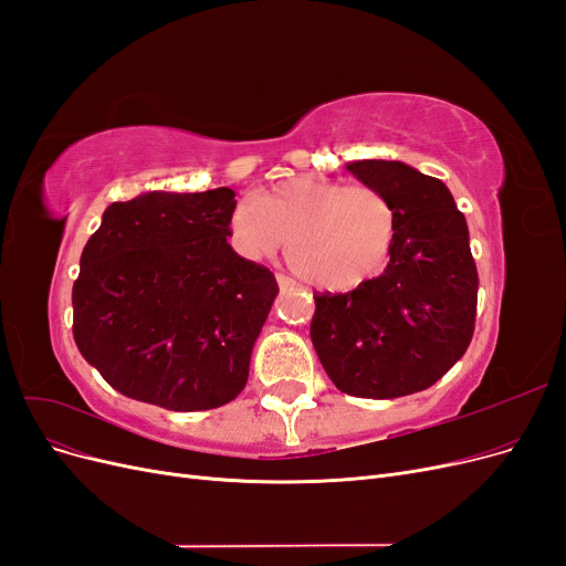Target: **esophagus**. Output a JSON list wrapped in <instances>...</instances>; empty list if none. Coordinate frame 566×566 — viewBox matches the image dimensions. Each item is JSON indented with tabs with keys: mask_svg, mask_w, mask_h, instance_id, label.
I'll use <instances>...</instances> for the list:
<instances>
[{
	"mask_svg": "<svg viewBox=\"0 0 566 566\" xmlns=\"http://www.w3.org/2000/svg\"><path fill=\"white\" fill-rule=\"evenodd\" d=\"M276 283H279V287H281V290H287L290 285H293V281H290L287 276H281V273L276 276Z\"/></svg>",
	"mask_w": 566,
	"mask_h": 566,
	"instance_id": "esophagus-1",
	"label": "esophagus"
}]
</instances>
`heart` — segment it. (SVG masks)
<instances>
[{
    "mask_svg": "<svg viewBox=\"0 0 566 566\" xmlns=\"http://www.w3.org/2000/svg\"><path fill=\"white\" fill-rule=\"evenodd\" d=\"M229 235L250 262L271 260L287 243V266L302 283L347 293L387 269L397 212L373 186L300 177L273 186L256 202H238Z\"/></svg>",
    "mask_w": 566,
    "mask_h": 566,
    "instance_id": "obj_1",
    "label": "heart"
}]
</instances>
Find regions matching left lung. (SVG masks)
<instances>
[{
	"label": "left lung",
	"instance_id": "obj_1",
	"mask_svg": "<svg viewBox=\"0 0 566 566\" xmlns=\"http://www.w3.org/2000/svg\"><path fill=\"white\" fill-rule=\"evenodd\" d=\"M349 172L382 191L397 241L378 279L314 295L312 342L335 387L394 399L432 387L468 352L479 276L465 214L447 184L399 160H356Z\"/></svg>",
	"mask_w": 566,
	"mask_h": 566
}]
</instances>
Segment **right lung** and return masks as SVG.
Instances as JSON below:
<instances>
[{
    "mask_svg": "<svg viewBox=\"0 0 566 566\" xmlns=\"http://www.w3.org/2000/svg\"><path fill=\"white\" fill-rule=\"evenodd\" d=\"M233 208L227 186L148 191L108 205L84 245L73 335L125 397L208 410L243 391L279 283L229 245Z\"/></svg>",
    "mask_w": 566,
    "mask_h": 566,
    "instance_id": "1",
    "label": "right lung"
}]
</instances>
